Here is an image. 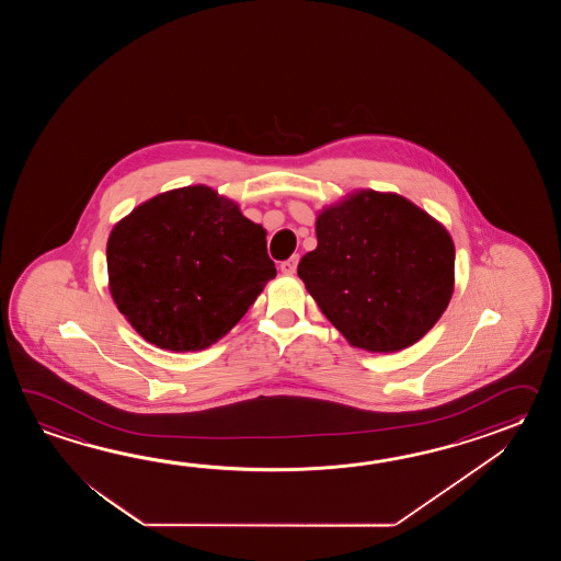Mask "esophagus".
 I'll list each match as a JSON object with an SVG mask.
<instances>
[{
    "mask_svg": "<svg viewBox=\"0 0 561 561\" xmlns=\"http://www.w3.org/2000/svg\"><path fill=\"white\" fill-rule=\"evenodd\" d=\"M297 264L298 256L295 254V256H290L285 263H280V271H283L285 275H295V273H297Z\"/></svg>",
    "mask_w": 561,
    "mask_h": 561,
    "instance_id": "34e87169",
    "label": "esophagus"
}]
</instances>
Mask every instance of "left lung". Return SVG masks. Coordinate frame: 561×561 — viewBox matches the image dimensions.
<instances>
[{"label":"left lung","instance_id":"left-lung-1","mask_svg":"<svg viewBox=\"0 0 561 561\" xmlns=\"http://www.w3.org/2000/svg\"><path fill=\"white\" fill-rule=\"evenodd\" d=\"M317 240L297 273L351 345L394 353L442 319L454 295V240L411 201L355 192L322 210Z\"/></svg>","mask_w":561,"mask_h":561}]
</instances>
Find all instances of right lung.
Wrapping results in <instances>:
<instances>
[{"instance_id":"obj_1","label":"right lung","mask_w":561,"mask_h":561,"mask_svg":"<svg viewBox=\"0 0 561 561\" xmlns=\"http://www.w3.org/2000/svg\"><path fill=\"white\" fill-rule=\"evenodd\" d=\"M106 259L119 312L174 353L222 339L276 276L266 230L203 184L134 208L110 232Z\"/></svg>"}]
</instances>
